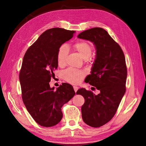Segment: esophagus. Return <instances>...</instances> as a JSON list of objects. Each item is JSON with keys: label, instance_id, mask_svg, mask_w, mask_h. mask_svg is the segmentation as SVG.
<instances>
[{"label": "esophagus", "instance_id": "1", "mask_svg": "<svg viewBox=\"0 0 146 146\" xmlns=\"http://www.w3.org/2000/svg\"><path fill=\"white\" fill-rule=\"evenodd\" d=\"M73 88H74V91L76 92V91H78V87H77V86H73Z\"/></svg>", "mask_w": 146, "mask_h": 146}]
</instances>
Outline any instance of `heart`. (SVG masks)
Masks as SVG:
<instances>
[{
	"label": "heart",
	"instance_id": "1",
	"mask_svg": "<svg viewBox=\"0 0 146 146\" xmlns=\"http://www.w3.org/2000/svg\"><path fill=\"white\" fill-rule=\"evenodd\" d=\"M74 48L80 54L84 60H88L92 52V45L86 41H80L74 44ZM69 52L68 46L63 44L60 47L57 53V63L59 66L65 64L66 60ZM85 72L81 70L68 68L63 73L64 79L72 84H76L80 83L85 76Z\"/></svg>",
	"mask_w": 146,
	"mask_h": 146
}]
</instances>
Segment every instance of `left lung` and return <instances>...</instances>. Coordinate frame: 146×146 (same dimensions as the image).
<instances>
[{
  "label": "left lung",
  "instance_id": "left-lung-1",
  "mask_svg": "<svg viewBox=\"0 0 146 146\" xmlns=\"http://www.w3.org/2000/svg\"><path fill=\"white\" fill-rule=\"evenodd\" d=\"M78 37L91 41L96 50L91 74L84 81L94 86L100 91L99 94L96 95L84 88L78 89L76 94L83 96L85 100L81 107L84 122L98 128L113 117L125 94V57L120 46L103 28L88 29L78 35Z\"/></svg>",
  "mask_w": 146,
  "mask_h": 146
}]
</instances>
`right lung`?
<instances>
[{
    "mask_svg": "<svg viewBox=\"0 0 146 146\" xmlns=\"http://www.w3.org/2000/svg\"><path fill=\"white\" fill-rule=\"evenodd\" d=\"M76 31L59 28L47 29L26 52L20 72L22 99L37 123L51 127L61 121L62 107L75 95L73 86L63 83L55 91L49 82L57 68L60 47Z\"/></svg>",
    "mask_w": 146,
    "mask_h": 146,
    "instance_id": "add662e5",
    "label": "right lung"
}]
</instances>
